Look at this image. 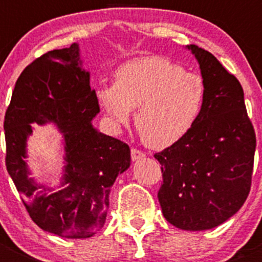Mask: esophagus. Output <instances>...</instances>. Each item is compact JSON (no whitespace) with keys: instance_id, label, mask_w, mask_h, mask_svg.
<instances>
[{"instance_id":"obj_1","label":"esophagus","mask_w":262,"mask_h":262,"mask_svg":"<svg viewBox=\"0 0 262 262\" xmlns=\"http://www.w3.org/2000/svg\"><path fill=\"white\" fill-rule=\"evenodd\" d=\"M130 153H132V160H133V161L143 160V158L146 157V155H144L143 152H141V150L137 149V148H132Z\"/></svg>"}]
</instances>
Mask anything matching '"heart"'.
I'll use <instances>...</instances> for the list:
<instances>
[{
  "instance_id": "b5f03b06",
  "label": "heart",
  "mask_w": 262,
  "mask_h": 262,
  "mask_svg": "<svg viewBox=\"0 0 262 262\" xmlns=\"http://www.w3.org/2000/svg\"><path fill=\"white\" fill-rule=\"evenodd\" d=\"M114 84L95 90L96 101L110 126L134 121L148 147L165 149L189 134L199 119L205 100V84L199 75L163 57H142L115 71Z\"/></svg>"
}]
</instances>
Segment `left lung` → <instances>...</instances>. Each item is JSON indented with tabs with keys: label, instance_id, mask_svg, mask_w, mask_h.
Instances as JSON below:
<instances>
[{
	"label": "left lung",
	"instance_id": "1",
	"mask_svg": "<svg viewBox=\"0 0 262 262\" xmlns=\"http://www.w3.org/2000/svg\"><path fill=\"white\" fill-rule=\"evenodd\" d=\"M199 63L205 100L186 137L156 153L163 216L185 231L215 228L234 215L251 187L256 137L244 90L208 50L186 46Z\"/></svg>",
	"mask_w": 262,
	"mask_h": 262
}]
</instances>
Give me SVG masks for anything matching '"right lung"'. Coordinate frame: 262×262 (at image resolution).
<instances>
[{"mask_svg":"<svg viewBox=\"0 0 262 262\" xmlns=\"http://www.w3.org/2000/svg\"><path fill=\"white\" fill-rule=\"evenodd\" d=\"M80 46L50 50L17 78L5 116L6 167L31 219L64 238H89L102 228L109 195L130 166L128 144L92 125L100 113ZM53 122L62 134L63 166L54 187L36 183L26 163L31 123Z\"/></svg>","mask_w":262,"mask_h":262,"instance_id":"add662e5","label":"right lung"}]
</instances>
